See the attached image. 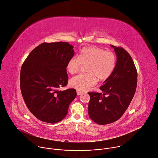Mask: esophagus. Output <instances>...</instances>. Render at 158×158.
I'll return each mask as SVG.
<instances>
[{
    "instance_id": "34e87169",
    "label": "esophagus",
    "mask_w": 158,
    "mask_h": 158,
    "mask_svg": "<svg viewBox=\"0 0 158 158\" xmlns=\"http://www.w3.org/2000/svg\"><path fill=\"white\" fill-rule=\"evenodd\" d=\"M77 95L79 96V95H80L82 93V92L80 91H77Z\"/></svg>"
}]
</instances>
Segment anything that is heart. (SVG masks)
Returning <instances> with one entry per match:
<instances>
[{"instance_id": "heart-1", "label": "heart", "mask_w": 158, "mask_h": 158, "mask_svg": "<svg viewBox=\"0 0 158 158\" xmlns=\"http://www.w3.org/2000/svg\"><path fill=\"white\" fill-rule=\"evenodd\" d=\"M117 64V57L112 52L96 47L83 48L78 56L71 57L67 64V71L71 74L78 73L83 65L86 73L78 75L70 80L72 87L80 90L87 91L97 82L107 79L114 72Z\"/></svg>"}]
</instances>
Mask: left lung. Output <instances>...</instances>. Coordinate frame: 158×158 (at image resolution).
<instances>
[{"instance_id":"obj_1","label":"left lung","mask_w":158,"mask_h":158,"mask_svg":"<svg viewBox=\"0 0 158 158\" xmlns=\"http://www.w3.org/2000/svg\"><path fill=\"white\" fill-rule=\"evenodd\" d=\"M117 56V64L111 75L100 87L102 93L89 92L88 114L99 125L118 120L130 104L136 91L137 71L128 52L112 46Z\"/></svg>"}]
</instances>
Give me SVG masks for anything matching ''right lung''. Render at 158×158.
Instances as JSON below:
<instances>
[{"mask_svg": "<svg viewBox=\"0 0 158 158\" xmlns=\"http://www.w3.org/2000/svg\"><path fill=\"white\" fill-rule=\"evenodd\" d=\"M73 46L67 42L43 43L22 64L20 89L30 111L40 120L55 123L65 118L76 98L73 88L59 91L68 82L67 64L73 57Z\"/></svg>", "mask_w": 158, "mask_h": 158, "instance_id": "right-lung-1", "label": "right lung"}]
</instances>
